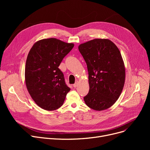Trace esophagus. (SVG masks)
Here are the masks:
<instances>
[{
  "label": "esophagus",
  "mask_w": 150,
  "mask_h": 150,
  "mask_svg": "<svg viewBox=\"0 0 150 150\" xmlns=\"http://www.w3.org/2000/svg\"><path fill=\"white\" fill-rule=\"evenodd\" d=\"M78 81H76L75 83L74 84V88H76L77 86H78Z\"/></svg>",
  "instance_id": "obj_1"
}]
</instances>
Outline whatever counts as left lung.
I'll return each mask as SVG.
<instances>
[{
  "mask_svg": "<svg viewBox=\"0 0 150 150\" xmlns=\"http://www.w3.org/2000/svg\"><path fill=\"white\" fill-rule=\"evenodd\" d=\"M87 64L89 91L85 103L95 111L112 106L125 81V67L119 49L108 39H94L78 46Z\"/></svg>",
  "mask_w": 150,
  "mask_h": 150,
  "instance_id": "1",
  "label": "left lung"
}]
</instances>
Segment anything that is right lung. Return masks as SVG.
Segmentation results:
<instances>
[{
    "mask_svg": "<svg viewBox=\"0 0 150 150\" xmlns=\"http://www.w3.org/2000/svg\"><path fill=\"white\" fill-rule=\"evenodd\" d=\"M74 46L56 38L44 39L35 42L28 54L25 84L31 97L43 109L60 108L70 90L58 67Z\"/></svg>",
    "mask_w": 150,
    "mask_h": 150,
    "instance_id": "add662e5",
    "label": "right lung"
}]
</instances>
